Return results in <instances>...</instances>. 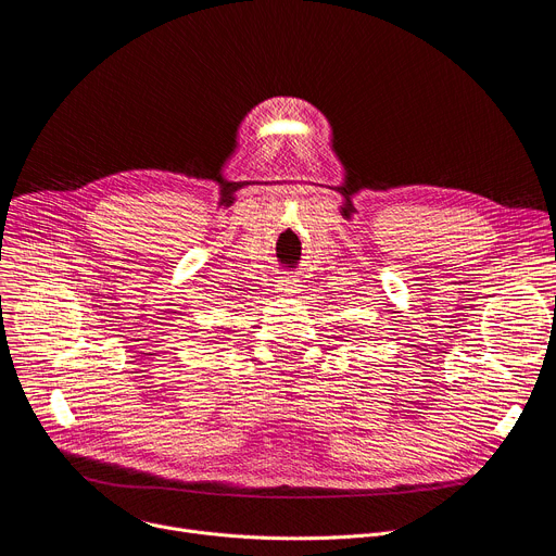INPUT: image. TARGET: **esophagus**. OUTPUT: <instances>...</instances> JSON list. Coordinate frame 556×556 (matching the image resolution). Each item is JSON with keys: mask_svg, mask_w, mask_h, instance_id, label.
Returning <instances> with one entry per match:
<instances>
[{"mask_svg": "<svg viewBox=\"0 0 556 556\" xmlns=\"http://www.w3.org/2000/svg\"><path fill=\"white\" fill-rule=\"evenodd\" d=\"M298 280H293V278H282V280H278V291H285V293H289V291H293L298 285H295Z\"/></svg>", "mask_w": 556, "mask_h": 556, "instance_id": "esophagus-1", "label": "esophagus"}]
</instances>
